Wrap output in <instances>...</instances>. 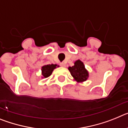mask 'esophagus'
<instances>
[{
	"label": "esophagus",
	"instance_id": "34e87169",
	"mask_svg": "<svg viewBox=\"0 0 128 128\" xmlns=\"http://www.w3.org/2000/svg\"><path fill=\"white\" fill-rule=\"evenodd\" d=\"M60 66H62V67H65V66H66V64H65V63H61Z\"/></svg>",
	"mask_w": 128,
	"mask_h": 128
}]
</instances>
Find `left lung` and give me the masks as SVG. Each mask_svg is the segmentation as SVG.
Masks as SVG:
<instances>
[{"label":"left lung","instance_id":"1","mask_svg":"<svg viewBox=\"0 0 128 128\" xmlns=\"http://www.w3.org/2000/svg\"><path fill=\"white\" fill-rule=\"evenodd\" d=\"M74 81L78 82H82L86 81L89 78L88 71L86 69L83 62L78 60L74 62V66L68 68Z\"/></svg>","mask_w":128,"mask_h":128}]
</instances>
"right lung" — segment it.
I'll list each match as a JSON object with an SVG mask.
<instances>
[{"instance_id":"obj_1","label":"right lung","mask_w":128,"mask_h":128,"mask_svg":"<svg viewBox=\"0 0 128 128\" xmlns=\"http://www.w3.org/2000/svg\"><path fill=\"white\" fill-rule=\"evenodd\" d=\"M57 67H59V65L56 64H51V65H44L42 66V78H47L50 76L52 73V71Z\"/></svg>"}]
</instances>
